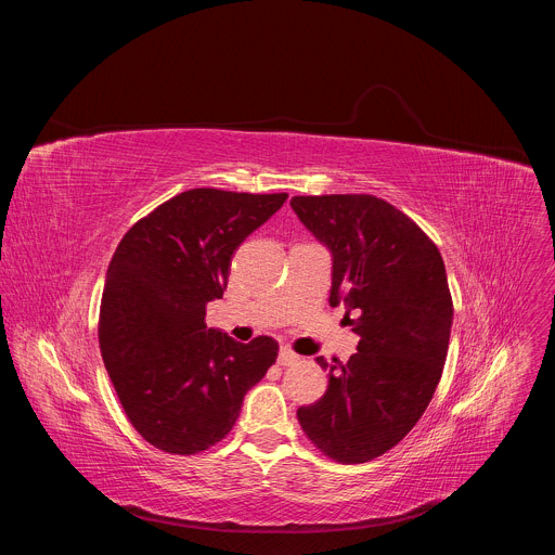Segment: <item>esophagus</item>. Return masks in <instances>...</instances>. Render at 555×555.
<instances>
[{"mask_svg":"<svg viewBox=\"0 0 555 555\" xmlns=\"http://www.w3.org/2000/svg\"><path fill=\"white\" fill-rule=\"evenodd\" d=\"M294 362H298V356H296L292 349L281 347V351H279V364H281V366H289V364H294Z\"/></svg>","mask_w":555,"mask_h":555,"instance_id":"34e87169","label":"esophagus"}]
</instances>
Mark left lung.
Wrapping results in <instances>:
<instances>
[{
	"label": "left lung",
	"instance_id": "1",
	"mask_svg": "<svg viewBox=\"0 0 555 555\" xmlns=\"http://www.w3.org/2000/svg\"><path fill=\"white\" fill-rule=\"evenodd\" d=\"M292 208L332 253V307L345 305L358 353L327 364V392L296 417L340 463L398 446L430 404L448 356L452 298L443 259L402 210L373 195H300Z\"/></svg>",
	"mask_w": 555,
	"mask_h": 555
}]
</instances>
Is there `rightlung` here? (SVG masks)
<instances>
[{
	"mask_svg": "<svg viewBox=\"0 0 555 555\" xmlns=\"http://www.w3.org/2000/svg\"><path fill=\"white\" fill-rule=\"evenodd\" d=\"M285 193L191 189L133 223L105 276L99 343L131 426L155 448L195 454L221 441L279 343L248 345L206 327L230 261Z\"/></svg>",
	"mask_w": 555,
	"mask_h": 555,
	"instance_id": "add662e5",
	"label": "right lung"
}]
</instances>
